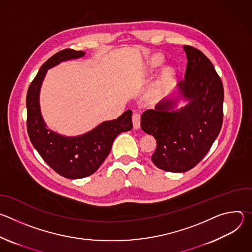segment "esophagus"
<instances>
[{"label": "esophagus", "instance_id": "esophagus-1", "mask_svg": "<svg viewBox=\"0 0 252 252\" xmlns=\"http://www.w3.org/2000/svg\"><path fill=\"white\" fill-rule=\"evenodd\" d=\"M132 124H133V127L135 129L139 128V126H140V115L138 113H133V115H132Z\"/></svg>", "mask_w": 252, "mask_h": 252}]
</instances>
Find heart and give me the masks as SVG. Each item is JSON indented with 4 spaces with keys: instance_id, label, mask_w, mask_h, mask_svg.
<instances>
[{
    "instance_id": "b5f03b06",
    "label": "heart",
    "mask_w": 252,
    "mask_h": 252,
    "mask_svg": "<svg viewBox=\"0 0 252 252\" xmlns=\"http://www.w3.org/2000/svg\"><path fill=\"white\" fill-rule=\"evenodd\" d=\"M163 62H164L163 56L160 55V54H157V55H155V56L150 60L149 64L151 65L152 68H156V67L160 66V65L163 63ZM171 76H172V69L169 68V67H167V68L163 71V76H162V77H163L164 80H167V79H169Z\"/></svg>"
}]
</instances>
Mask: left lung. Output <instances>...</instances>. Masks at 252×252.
<instances>
[{"instance_id": "left-lung-1", "label": "left lung", "mask_w": 252, "mask_h": 252, "mask_svg": "<svg viewBox=\"0 0 252 252\" xmlns=\"http://www.w3.org/2000/svg\"><path fill=\"white\" fill-rule=\"evenodd\" d=\"M188 65L185 80L178 83L189 103L169 112L175 104L160 101L156 110L141 116L140 127L157 139L153 162L160 169L185 172L193 168L208 153L223 121V85L208 58L191 46L184 47Z\"/></svg>"}]
</instances>
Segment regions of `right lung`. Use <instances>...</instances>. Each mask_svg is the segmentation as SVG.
Returning a JSON list of instances; mask_svg holds the SVG:
<instances>
[{
    "label": "right lung",
    "instance_id": "obj_1",
    "mask_svg": "<svg viewBox=\"0 0 252 252\" xmlns=\"http://www.w3.org/2000/svg\"><path fill=\"white\" fill-rule=\"evenodd\" d=\"M83 51L64 49L51 57L31 83L27 94V130L33 148L57 173L66 178H83L95 172L109 156L115 138L132 128L131 111L117 120L104 122L80 136L66 137L46 127L40 112L39 94L48 68L69 59L83 57Z\"/></svg>",
    "mask_w": 252,
    "mask_h": 252
}]
</instances>
